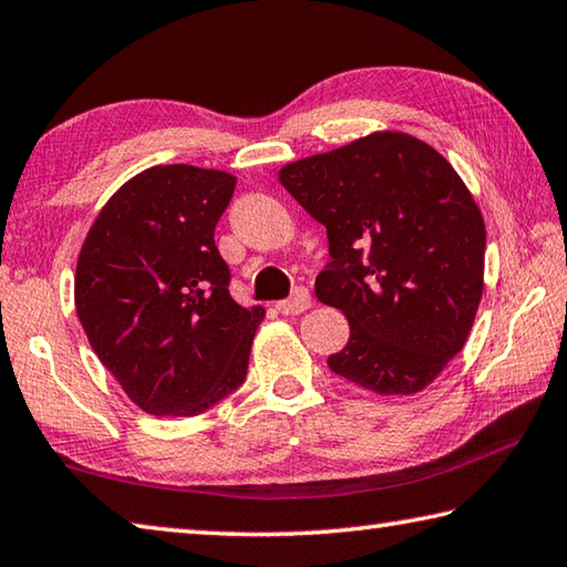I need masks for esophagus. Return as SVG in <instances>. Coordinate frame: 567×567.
<instances>
[{"label": "esophagus", "mask_w": 567, "mask_h": 567, "mask_svg": "<svg viewBox=\"0 0 567 567\" xmlns=\"http://www.w3.org/2000/svg\"><path fill=\"white\" fill-rule=\"evenodd\" d=\"M310 305H312L310 292H307L305 287H295V292H292L290 297H287V300L277 302L275 307H277V312H282V315H300V312H305Z\"/></svg>", "instance_id": "esophagus-1"}]
</instances>
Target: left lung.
<instances>
[{
  "label": "left lung",
  "instance_id": "left-lung-1",
  "mask_svg": "<svg viewBox=\"0 0 567 567\" xmlns=\"http://www.w3.org/2000/svg\"><path fill=\"white\" fill-rule=\"evenodd\" d=\"M280 181L327 228L317 300L342 310L334 374L377 394H416L471 332L486 228L449 161L404 133H372L290 163Z\"/></svg>",
  "mask_w": 567,
  "mask_h": 567
}]
</instances>
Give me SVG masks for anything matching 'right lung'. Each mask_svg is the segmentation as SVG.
Listing matches in <instances>:
<instances>
[{
	"mask_svg": "<svg viewBox=\"0 0 567 567\" xmlns=\"http://www.w3.org/2000/svg\"><path fill=\"white\" fill-rule=\"evenodd\" d=\"M235 178L156 166L113 195L76 265V315L109 372L153 416H195L245 382L262 307L230 297L215 225Z\"/></svg>",
	"mask_w": 567,
	"mask_h": 567,
	"instance_id": "obj_1",
	"label": "right lung"
}]
</instances>
